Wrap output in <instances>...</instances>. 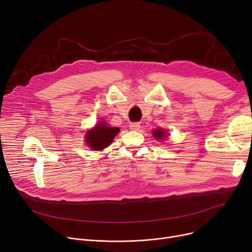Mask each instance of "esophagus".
I'll list each match as a JSON object with an SVG mask.
<instances>
[{
    "instance_id": "esophagus-1",
    "label": "esophagus",
    "mask_w": 252,
    "mask_h": 252,
    "mask_svg": "<svg viewBox=\"0 0 252 252\" xmlns=\"http://www.w3.org/2000/svg\"><path fill=\"white\" fill-rule=\"evenodd\" d=\"M140 124L139 123H131L130 125H129V128L131 129V130H138L139 128H140Z\"/></svg>"
}]
</instances>
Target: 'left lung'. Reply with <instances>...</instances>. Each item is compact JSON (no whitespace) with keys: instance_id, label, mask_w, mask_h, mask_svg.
Segmentation results:
<instances>
[{"instance_id":"1","label":"left lung","mask_w":252,"mask_h":252,"mask_svg":"<svg viewBox=\"0 0 252 252\" xmlns=\"http://www.w3.org/2000/svg\"><path fill=\"white\" fill-rule=\"evenodd\" d=\"M152 134L156 140H163L164 138L167 137L166 130H164L163 128H156L153 130Z\"/></svg>"}]
</instances>
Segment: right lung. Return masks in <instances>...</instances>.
<instances>
[{
    "mask_svg": "<svg viewBox=\"0 0 252 252\" xmlns=\"http://www.w3.org/2000/svg\"><path fill=\"white\" fill-rule=\"evenodd\" d=\"M119 130L121 129L118 127L108 126L107 124L102 121L87 131L86 142L92 150H103L113 142L114 137L119 133Z\"/></svg>",
    "mask_w": 252,
    "mask_h": 252,
    "instance_id": "right-lung-1",
    "label": "right lung"
}]
</instances>
